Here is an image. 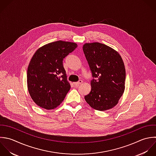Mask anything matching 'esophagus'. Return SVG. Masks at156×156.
Segmentation results:
<instances>
[{"instance_id":"esophagus-1","label":"esophagus","mask_w":156,"mask_h":156,"mask_svg":"<svg viewBox=\"0 0 156 156\" xmlns=\"http://www.w3.org/2000/svg\"><path fill=\"white\" fill-rule=\"evenodd\" d=\"M83 83V81L82 80H80V81H78V82H75V83H73V84L75 85V86H76V87H78L80 84H82Z\"/></svg>"}]
</instances>
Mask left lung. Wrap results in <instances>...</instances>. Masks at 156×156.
I'll list each match as a JSON object with an SVG mask.
<instances>
[{
	"mask_svg": "<svg viewBox=\"0 0 156 156\" xmlns=\"http://www.w3.org/2000/svg\"><path fill=\"white\" fill-rule=\"evenodd\" d=\"M83 50L92 73L91 90L84 97L93 109L100 111L115 106L125 86L126 71L120 55L99 42L86 43Z\"/></svg>",
	"mask_w": 156,
	"mask_h": 156,
	"instance_id": "obj_1",
	"label": "left lung"
}]
</instances>
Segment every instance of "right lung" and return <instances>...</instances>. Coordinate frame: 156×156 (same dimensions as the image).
Instances as JSON below:
<instances>
[{
	"instance_id": "1",
	"label": "right lung",
	"mask_w": 156,
	"mask_h": 156,
	"mask_svg": "<svg viewBox=\"0 0 156 156\" xmlns=\"http://www.w3.org/2000/svg\"><path fill=\"white\" fill-rule=\"evenodd\" d=\"M78 45L58 41L38 48L27 69V87L33 101L47 110L58 107L70 89L62 64L63 59Z\"/></svg>"
}]
</instances>
